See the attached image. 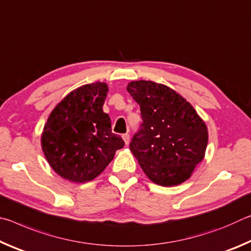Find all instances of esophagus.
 <instances>
[{
    "instance_id": "1",
    "label": "esophagus",
    "mask_w": 251,
    "mask_h": 251,
    "mask_svg": "<svg viewBox=\"0 0 251 251\" xmlns=\"http://www.w3.org/2000/svg\"><path fill=\"white\" fill-rule=\"evenodd\" d=\"M123 139H124L126 145H128V144H129V134L126 133V134L123 135Z\"/></svg>"
}]
</instances>
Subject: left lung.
<instances>
[{
    "mask_svg": "<svg viewBox=\"0 0 251 251\" xmlns=\"http://www.w3.org/2000/svg\"><path fill=\"white\" fill-rule=\"evenodd\" d=\"M126 90L141 107L143 122L129 148L144 173L164 187L184 182L205 156L206 124L184 97L163 84L135 80Z\"/></svg>",
    "mask_w": 251,
    "mask_h": 251,
    "instance_id": "left-lung-1",
    "label": "left lung"
}]
</instances>
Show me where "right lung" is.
<instances>
[{"mask_svg":"<svg viewBox=\"0 0 251 251\" xmlns=\"http://www.w3.org/2000/svg\"><path fill=\"white\" fill-rule=\"evenodd\" d=\"M108 87L93 83L76 88L50 113L42 134V150L55 172L74 182L94 179L124 146L112 133L103 112Z\"/></svg>","mask_w":251,"mask_h":251,"instance_id":"1","label":"right lung"}]
</instances>
